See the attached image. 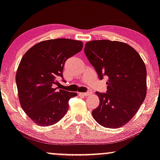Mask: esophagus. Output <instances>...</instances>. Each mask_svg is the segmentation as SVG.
I'll use <instances>...</instances> for the list:
<instances>
[{"label":"esophagus","mask_w":160,"mask_h":160,"mask_svg":"<svg viewBox=\"0 0 160 160\" xmlns=\"http://www.w3.org/2000/svg\"><path fill=\"white\" fill-rule=\"evenodd\" d=\"M92 93V91H88L87 92H85V93H79L78 94L80 96H87L88 95H91V94Z\"/></svg>","instance_id":"esophagus-1"}]
</instances>
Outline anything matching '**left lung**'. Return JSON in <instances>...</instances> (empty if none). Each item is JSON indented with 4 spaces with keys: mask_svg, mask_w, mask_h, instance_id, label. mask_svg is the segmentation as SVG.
I'll return each mask as SVG.
<instances>
[{
    "mask_svg": "<svg viewBox=\"0 0 160 160\" xmlns=\"http://www.w3.org/2000/svg\"><path fill=\"white\" fill-rule=\"evenodd\" d=\"M84 51L98 78H108L107 92H96L99 105L92 115L103 127H122L133 118L146 98L144 62L133 48L122 42L93 40L85 44Z\"/></svg>",
    "mask_w": 160,
    "mask_h": 160,
    "instance_id": "left-lung-1",
    "label": "left lung"
}]
</instances>
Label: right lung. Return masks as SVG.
Segmentation results:
<instances>
[{
    "label": "right lung",
    "instance_id": "right-lung-1",
    "mask_svg": "<svg viewBox=\"0 0 160 160\" xmlns=\"http://www.w3.org/2000/svg\"><path fill=\"white\" fill-rule=\"evenodd\" d=\"M82 42L58 38L40 42L22 58L16 82L20 104L27 115L38 125L55 124L64 118L69 109V100L75 92L53 88L57 78L63 79L65 62L79 53Z\"/></svg>",
    "mask_w": 160,
    "mask_h": 160
}]
</instances>
